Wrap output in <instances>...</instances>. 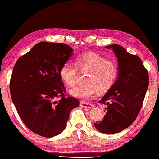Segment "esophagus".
Here are the masks:
<instances>
[{
  "instance_id": "obj_1",
  "label": "esophagus",
  "mask_w": 159,
  "mask_h": 159,
  "mask_svg": "<svg viewBox=\"0 0 159 159\" xmlns=\"http://www.w3.org/2000/svg\"><path fill=\"white\" fill-rule=\"evenodd\" d=\"M80 106H81V107H84V108H93V104H91V103H90L84 102V101H80Z\"/></svg>"
}]
</instances>
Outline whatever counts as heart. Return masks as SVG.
I'll use <instances>...</instances> for the list:
<instances>
[{"mask_svg": "<svg viewBox=\"0 0 159 159\" xmlns=\"http://www.w3.org/2000/svg\"><path fill=\"white\" fill-rule=\"evenodd\" d=\"M89 70L85 78L86 83L77 85L70 90V93L77 98L87 99L91 98L98 91L103 93L114 85L118 75L117 65L112 61L94 53L87 52L80 54L75 58V64L66 61L60 68V75L68 86L75 84L78 77V68Z\"/></svg>", "mask_w": 159, "mask_h": 159, "instance_id": "obj_1", "label": "heart"}]
</instances>
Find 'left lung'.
<instances>
[{
    "label": "left lung",
    "instance_id": "8db88e82",
    "mask_svg": "<svg viewBox=\"0 0 159 159\" xmlns=\"http://www.w3.org/2000/svg\"><path fill=\"white\" fill-rule=\"evenodd\" d=\"M112 48L118 58V77L98 101L106 106L101 121L95 123L98 131L113 134L131 125L138 116L148 86V73L141 58L117 44Z\"/></svg>",
    "mask_w": 159,
    "mask_h": 159
}]
</instances>
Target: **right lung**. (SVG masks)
Masks as SVG:
<instances>
[{
    "label": "right lung",
    "instance_id": "obj_1",
    "mask_svg": "<svg viewBox=\"0 0 159 159\" xmlns=\"http://www.w3.org/2000/svg\"><path fill=\"white\" fill-rule=\"evenodd\" d=\"M68 45L40 42L20 56L10 80L12 101L28 129L51 138L65 129L79 101L66 94L60 68L72 55Z\"/></svg>",
    "mask_w": 159,
    "mask_h": 159
}]
</instances>
